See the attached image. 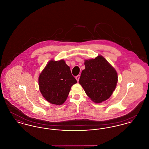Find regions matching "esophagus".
<instances>
[{
    "label": "esophagus",
    "instance_id": "1",
    "mask_svg": "<svg viewBox=\"0 0 149 149\" xmlns=\"http://www.w3.org/2000/svg\"><path fill=\"white\" fill-rule=\"evenodd\" d=\"M79 78H80V76L79 75H77L76 77H75V79H77V80L79 81Z\"/></svg>",
    "mask_w": 149,
    "mask_h": 149
}]
</instances>
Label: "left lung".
<instances>
[{
    "instance_id": "1",
    "label": "left lung",
    "mask_w": 149,
    "mask_h": 149,
    "mask_svg": "<svg viewBox=\"0 0 149 149\" xmlns=\"http://www.w3.org/2000/svg\"><path fill=\"white\" fill-rule=\"evenodd\" d=\"M85 69L79 79L86 95L95 103L108 99L113 92L118 81L113 67L101 55L85 60Z\"/></svg>"
}]
</instances>
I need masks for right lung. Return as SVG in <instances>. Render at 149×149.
<instances>
[{
	"label": "right lung",
	"instance_id": "add662e5",
	"mask_svg": "<svg viewBox=\"0 0 149 149\" xmlns=\"http://www.w3.org/2000/svg\"><path fill=\"white\" fill-rule=\"evenodd\" d=\"M77 83L64 60H50L38 78L40 91L51 104L61 105L66 100L72 85Z\"/></svg>",
	"mask_w": 149,
	"mask_h": 149
}]
</instances>
